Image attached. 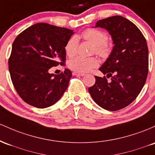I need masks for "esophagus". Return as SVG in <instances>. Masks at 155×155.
Masks as SVG:
<instances>
[{
  "label": "esophagus",
  "instance_id": "esophagus-1",
  "mask_svg": "<svg viewBox=\"0 0 155 155\" xmlns=\"http://www.w3.org/2000/svg\"><path fill=\"white\" fill-rule=\"evenodd\" d=\"M73 75H76V76H84L85 74H84V73H80V72H73Z\"/></svg>",
  "mask_w": 155,
  "mask_h": 155
}]
</instances>
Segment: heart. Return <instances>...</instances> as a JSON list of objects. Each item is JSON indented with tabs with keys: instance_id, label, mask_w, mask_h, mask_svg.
<instances>
[{
	"instance_id": "heart-1",
	"label": "heart",
	"mask_w": 155,
	"mask_h": 155,
	"mask_svg": "<svg viewBox=\"0 0 155 155\" xmlns=\"http://www.w3.org/2000/svg\"><path fill=\"white\" fill-rule=\"evenodd\" d=\"M82 37L86 41H90L94 45V52L102 57H105L109 53V46L107 45V35L104 31L95 28H88L84 31ZM79 39L78 36H71L65 45L66 53L69 57L74 55L77 53ZM99 61L96 58H85L77 56L71 59L69 62V67L73 71L80 73L88 72L93 68L98 67Z\"/></svg>"
}]
</instances>
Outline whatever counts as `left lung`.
<instances>
[{"instance_id": "left-lung-1", "label": "left lung", "mask_w": 155, "mask_h": 155, "mask_svg": "<svg viewBox=\"0 0 155 155\" xmlns=\"http://www.w3.org/2000/svg\"><path fill=\"white\" fill-rule=\"evenodd\" d=\"M105 29L111 36L113 48L100 70L111 81L95 76L88 88L94 101L107 110L116 111L136 99L145 84L149 68V50L141 31L124 17H110L97 22L95 28Z\"/></svg>"}]
</instances>
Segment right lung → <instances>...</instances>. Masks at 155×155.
<instances>
[{"label":"right lung","mask_w":155,"mask_h":155,"mask_svg":"<svg viewBox=\"0 0 155 155\" xmlns=\"http://www.w3.org/2000/svg\"><path fill=\"white\" fill-rule=\"evenodd\" d=\"M74 33L66 28L40 22L26 28L15 39L8 69L15 89L26 103L46 108L64 94L72 72L66 69L54 74L49 69L58 65V61L64 62L65 45Z\"/></svg>","instance_id":"1"}]
</instances>
